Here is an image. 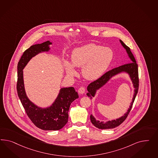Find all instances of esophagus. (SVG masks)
Segmentation results:
<instances>
[{"label": "esophagus", "mask_w": 158, "mask_h": 158, "mask_svg": "<svg viewBox=\"0 0 158 158\" xmlns=\"http://www.w3.org/2000/svg\"><path fill=\"white\" fill-rule=\"evenodd\" d=\"M85 89L84 88V87H80L79 89V90H78V93H79V94H84L85 93Z\"/></svg>", "instance_id": "34e87169"}]
</instances>
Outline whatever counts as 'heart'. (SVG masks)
Wrapping results in <instances>:
<instances>
[{
  "instance_id": "b5f03b06",
  "label": "heart",
  "mask_w": 158,
  "mask_h": 158,
  "mask_svg": "<svg viewBox=\"0 0 158 158\" xmlns=\"http://www.w3.org/2000/svg\"><path fill=\"white\" fill-rule=\"evenodd\" d=\"M114 57L110 48L89 43L76 48L72 51L71 62L64 61L67 75L74 77L77 71L74 67H81L83 77L88 80H95L102 75L110 66Z\"/></svg>"
}]
</instances>
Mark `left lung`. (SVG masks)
I'll return each instance as SVG.
<instances>
[{
  "mask_svg": "<svg viewBox=\"0 0 158 158\" xmlns=\"http://www.w3.org/2000/svg\"><path fill=\"white\" fill-rule=\"evenodd\" d=\"M119 41L122 46L126 49V51L128 54V56L131 60V62L114 68L112 70L106 72L105 74H104L102 77H101L97 80L91 82V83L89 84V85L87 86L88 93H87L86 94L88 97H90V98H92V97H94L96 95L97 90H99L102 86H104L112 77H114L118 74H119L120 73L125 72L129 75L130 78L132 81V83L134 88V95L132 99V102H131L129 108L124 114V115H123L119 118H118L116 120H112L106 122H100V120H96L93 115H90V120L92 124L99 129H113L119 126L121 123H122L129 115L130 111L132 108L135 98L138 93L139 86L138 65L136 63L135 58L133 54L131 53V52L130 51V48L127 46H126L123 42V41H122L121 40H119Z\"/></svg>",
  "mask_w": 158,
  "mask_h": 158,
  "instance_id": "obj_1",
  "label": "left lung"
}]
</instances>
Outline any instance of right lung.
Instances as JSON below:
<instances>
[{
    "label": "right lung",
    "instance_id": "1",
    "mask_svg": "<svg viewBox=\"0 0 158 158\" xmlns=\"http://www.w3.org/2000/svg\"><path fill=\"white\" fill-rule=\"evenodd\" d=\"M49 40L41 44L31 46L24 52L17 65L18 79L17 83V94L29 119L36 127L43 130H58L67 124L70 105L79 98L78 94L73 87H63L56 99L50 106L41 108L35 105L27 96L24 87L23 69L31 59L39 53L48 52Z\"/></svg>",
    "mask_w": 158,
    "mask_h": 158
}]
</instances>
